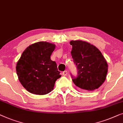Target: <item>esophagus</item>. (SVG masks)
<instances>
[{
  "label": "esophagus",
  "instance_id": "esophagus-1",
  "mask_svg": "<svg viewBox=\"0 0 123 123\" xmlns=\"http://www.w3.org/2000/svg\"><path fill=\"white\" fill-rule=\"evenodd\" d=\"M67 74H68V72H67V71H65L62 72V74H63V75L64 76H66L67 75Z\"/></svg>",
  "mask_w": 123,
  "mask_h": 123
}]
</instances>
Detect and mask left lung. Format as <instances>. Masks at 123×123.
Wrapping results in <instances>:
<instances>
[{"instance_id": "obj_1", "label": "left lung", "mask_w": 123, "mask_h": 123, "mask_svg": "<svg viewBox=\"0 0 123 123\" xmlns=\"http://www.w3.org/2000/svg\"><path fill=\"white\" fill-rule=\"evenodd\" d=\"M71 53L77 66L78 76L72 79L74 84L83 90L92 91L104 82L108 73L106 60L94 45L81 40L71 41Z\"/></svg>"}]
</instances>
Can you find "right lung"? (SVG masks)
<instances>
[{"mask_svg": "<svg viewBox=\"0 0 123 123\" xmlns=\"http://www.w3.org/2000/svg\"><path fill=\"white\" fill-rule=\"evenodd\" d=\"M56 45L47 42H38L25 49L17 62L16 71L22 86L29 92L46 95L53 90L60 75L57 64L51 56Z\"/></svg>", "mask_w": 123, "mask_h": 123, "instance_id": "1", "label": "right lung"}]
</instances>
